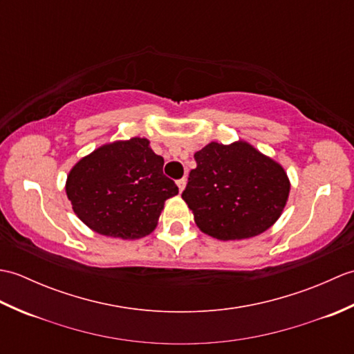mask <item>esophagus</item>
<instances>
[{
    "label": "esophagus",
    "mask_w": 354,
    "mask_h": 354,
    "mask_svg": "<svg viewBox=\"0 0 354 354\" xmlns=\"http://www.w3.org/2000/svg\"><path fill=\"white\" fill-rule=\"evenodd\" d=\"M185 184H187V179L185 178H183V179H179V181L176 183V185H178V189H179V192H184V189H185Z\"/></svg>",
    "instance_id": "obj_1"
}]
</instances>
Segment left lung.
Instances as JSON below:
<instances>
[{"instance_id":"1","label":"left lung","mask_w":354,"mask_h":354,"mask_svg":"<svg viewBox=\"0 0 354 354\" xmlns=\"http://www.w3.org/2000/svg\"><path fill=\"white\" fill-rule=\"evenodd\" d=\"M183 199L198 228L217 240L261 234L280 219L290 181L284 167L245 140L212 141L194 153Z\"/></svg>"}]
</instances>
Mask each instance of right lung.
<instances>
[{"instance_id":"1","label":"right lung","mask_w":354,"mask_h":354,"mask_svg":"<svg viewBox=\"0 0 354 354\" xmlns=\"http://www.w3.org/2000/svg\"><path fill=\"white\" fill-rule=\"evenodd\" d=\"M147 138L111 141L82 156L66 175L73 212L100 236L135 240L152 232L178 187L162 175Z\"/></svg>"}]
</instances>
